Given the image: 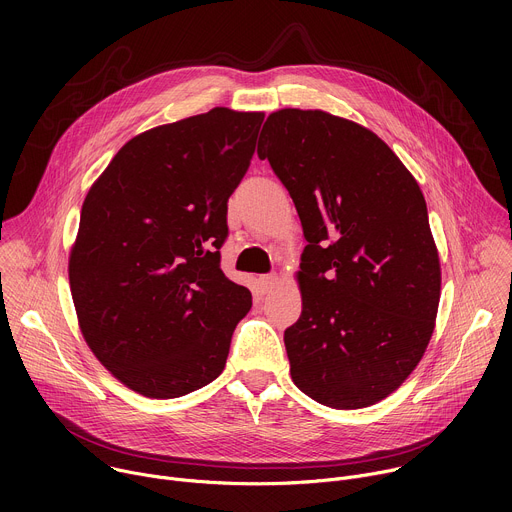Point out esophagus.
<instances>
[{
	"instance_id": "obj_1",
	"label": "esophagus",
	"mask_w": 512,
	"mask_h": 512,
	"mask_svg": "<svg viewBox=\"0 0 512 512\" xmlns=\"http://www.w3.org/2000/svg\"><path fill=\"white\" fill-rule=\"evenodd\" d=\"M259 283H261V289H263V291H271L273 287H277L279 277H277L275 273H267V275H261V277H259Z\"/></svg>"
}]
</instances>
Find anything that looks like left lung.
<instances>
[{"label": "left lung", "instance_id": "1", "mask_svg": "<svg viewBox=\"0 0 512 512\" xmlns=\"http://www.w3.org/2000/svg\"><path fill=\"white\" fill-rule=\"evenodd\" d=\"M257 154L308 241L302 316L283 334L291 379L326 407L375 405L419 364L440 304L419 184L379 135L320 109L271 113Z\"/></svg>", "mask_w": 512, "mask_h": 512}]
</instances>
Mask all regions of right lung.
Wrapping results in <instances>:
<instances>
[{
	"label": "right lung",
	"mask_w": 512,
	"mask_h": 512,
	"mask_svg": "<svg viewBox=\"0 0 512 512\" xmlns=\"http://www.w3.org/2000/svg\"><path fill=\"white\" fill-rule=\"evenodd\" d=\"M263 113L214 107L129 139L91 186L68 257L81 332L131 391L174 399L223 373L251 291L221 269L227 202Z\"/></svg>",
	"instance_id": "obj_1"
}]
</instances>
